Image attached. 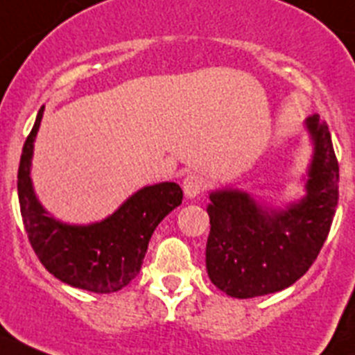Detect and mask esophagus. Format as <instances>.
Instances as JSON below:
<instances>
[{"label": "esophagus", "instance_id": "1", "mask_svg": "<svg viewBox=\"0 0 355 355\" xmlns=\"http://www.w3.org/2000/svg\"><path fill=\"white\" fill-rule=\"evenodd\" d=\"M183 190L184 196L193 199V197L202 193V190H205V181H202V178L199 174H188L183 180Z\"/></svg>", "mask_w": 355, "mask_h": 355}]
</instances>
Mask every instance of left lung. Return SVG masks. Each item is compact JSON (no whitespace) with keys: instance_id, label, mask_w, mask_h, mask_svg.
<instances>
[{"instance_id":"8db88e82","label":"left lung","mask_w":355,"mask_h":355,"mask_svg":"<svg viewBox=\"0 0 355 355\" xmlns=\"http://www.w3.org/2000/svg\"><path fill=\"white\" fill-rule=\"evenodd\" d=\"M315 142L307 196L284 211L261 208L245 192L209 196L206 268L218 290L236 299L275 293L299 281L318 258L338 206L340 167L320 115L306 121Z\"/></svg>"}]
</instances>
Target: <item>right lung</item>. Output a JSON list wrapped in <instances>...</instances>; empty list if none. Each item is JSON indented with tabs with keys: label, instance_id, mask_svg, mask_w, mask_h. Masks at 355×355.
<instances>
[{
	"label": "right lung",
	"instance_id": "1",
	"mask_svg": "<svg viewBox=\"0 0 355 355\" xmlns=\"http://www.w3.org/2000/svg\"><path fill=\"white\" fill-rule=\"evenodd\" d=\"M44 106L28 135L19 162L17 193L21 216L31 247L46 270L74 288L112 293L139 274L156 225L183 200L175 183L146 187L131 196L112 216L90 225H67L48 216L30 180L33 142Z\"/></svg>",
	"mask_w": 355,
	"mask_h": 355
}]
</instances>
